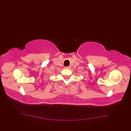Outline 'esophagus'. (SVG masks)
Returning <instances> with one entry per match:
<instances>
[{"mask_svg": "<svg viewBox=\"0 0 131 131\" xmlns=\"http://www.w3.org/2000/svg\"><path fill=\"white\" fill-rule=\"evenodd\" d=\"M70 68V67H66L65 68H67V69H69V68Z\"/></svg>", "mask_w": 131, "mask_h": 131, "instance_id": "obj_1", "label": "esophagus"}]
</instances>
